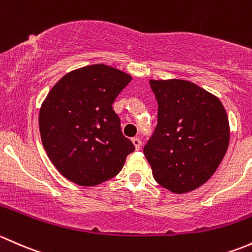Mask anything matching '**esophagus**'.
Returning a JSON list of instances; mask_svg holds the SVG:
<instances>
[{"label":"esophagus","instance_id":"obj_1","mask_svg":"<svg viewBox=\"0 0 252 252\" xmlns=\"http://www.w3.org/2000/svg\"><path fill=\"white\" fill-rule=\"evenodd\" d=\"M132 143H133L134 148H136L137 150L141 149V145H142V141L139 138H137V137H134V138H132Z\"/></svg>","mask_w":252,"mask_h":252}]
</instances>
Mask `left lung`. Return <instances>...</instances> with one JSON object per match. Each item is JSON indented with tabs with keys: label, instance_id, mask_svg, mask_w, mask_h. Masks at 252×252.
<instances>
[{
	"label": "left lung",
	"instance_id": "left-lung-1",
	"mask_svg": "<svg viewBox=\"0 0 252 252\" xmlns=\"http://www.w3.org/2000/svg\"><path fill=\"white\" fill-rule=\"evenodd\" d=\"M158 125L144 145L155 181L172 193L211 178L229 144L225 109L214 94L186 80H150Z\"/></svg>",
	"mask_w": 252,
	"mask_h": 252
}]
</instances>
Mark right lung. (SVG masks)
<instances>
[{
  "mask_svg": "<svg viewBox=\"0 0 252 252\" xmlns=\"http://www.w3.org/2000/svg\"><path fill=\"white\" fill-rule=\"evenodd\" d=\"M131 75L94 64L64 75L43 100L38 126L43 148L71 182L92 187L115 177L134 145L113 110Z\"/></svg>",
  "mask_w": 252,
  "mask_h": 252,
  "instance_id": "right-lung-1",
  "label": "right lung"
}]
</instances>
